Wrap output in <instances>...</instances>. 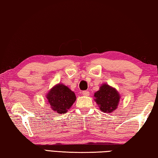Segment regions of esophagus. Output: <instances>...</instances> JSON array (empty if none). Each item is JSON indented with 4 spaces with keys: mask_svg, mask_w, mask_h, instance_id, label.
<instances>
[{
    "mask_svg": "<svg viewBox=\"0 0 158 158\" xmlns=\"http://www.w3.org/2000/svg\"><path fill=\"white\" fill-rule=\"evenodd\" d=\"M82 94H83L84 96H89V91H83V92H82Z\"/></svg>",
    "mask_w": 158,
    "mask_h": 158,
    "instance_id": "esophagus-1",
    "label": "esophagus"
}]
</instances>
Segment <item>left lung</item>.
<instances>
[{
  "label": "left lung",
  "instance_id": "left-lung-1",
  "mask_svg": "<svg viewBox=\"0 0 158 158\" xmlns=\"http://www.w3.org/2000/svg\"><path fill=\"white\" fill-rule=\"evenodd\" d=\"M94 100L102 112L111 113L118 106L120 96L114 88L106 84H103L99 90L94 93Z\"/></svg>",
  "mask_w": 158,
  "mask_h": 158
}]
</instances>
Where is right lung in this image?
Here are the masks:
<instances>
[{"instance_id":"right-lung-1","label":"right lung","mask_w":158,"mask_h":158,"mask_svg":"<svg viewBox=\"0 0 158 158\" xmlns=\"http://www.w3.org/2000/svg\"><path fill=\"white\" fill-rule=\"evenodd\" d=\"M51 107L59 114H65L76 100V95L68 86L58 84L46 94Z\"/></svg>"}]
</instances>
